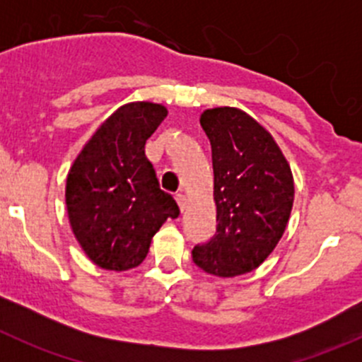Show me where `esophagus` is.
<instances>
[{"instance_id":"34e87169","label":"esophagus","mask_w":362,"mask_h":362,"mask_svg":"<svg viewBox=\"0 0 362 362\" xmlns=\"http://www.w3.org/2000/svg\"><path fill=\"white\" fill-rule=\"evenodd\" d=\"M175 199H177V203H178V206H180V210H185V206H187V198H185V194L178 192V194L175 196Z\"/></svg>"}]
</instances>
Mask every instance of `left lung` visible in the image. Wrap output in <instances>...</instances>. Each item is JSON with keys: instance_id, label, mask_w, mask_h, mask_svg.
Here are the masks:
<instances>
[{"instance_id": "left-lung-1", "label": "left lung", "mask_w": 362, "mask_h": 362, "mask_svg": "<svg viewBox=\"0 0 362 362\" xmlns=\"http://www.w3.org/2000/svg\"><path fill=\"white\" fill-rule=\"evenodd\" d=\"M211 145L217 235L196 245L192 261L231 279L261 266L282 238L294 203L289 163L272 134L249 113L217 107L202 113Z\"/></svg>"}]
</instances>
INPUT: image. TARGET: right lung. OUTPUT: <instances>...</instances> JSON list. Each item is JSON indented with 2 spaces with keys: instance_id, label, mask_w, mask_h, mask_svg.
Returning a JSON list of instances; mask_svg holds the SVG:
<instances>
[{
  "instance_id": "1",
  "label": "right lung",
  "mask_w": 362,
  "mask_h": 362,
  "mask_svg": "<svg viewBox=\"0 0 362 362\" xmlns=\"http://www.w3.org/2000/svg\"><path fill=\"white\" fill-rule=\"evenodd\" d=\"M166 115V107L151 101L122 105L98 127L69 168V226L100 268H136L160 226L180 214L175 199L160 191L145 156V144Z\"/></svg>"
}]
</instances>
